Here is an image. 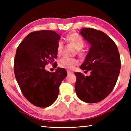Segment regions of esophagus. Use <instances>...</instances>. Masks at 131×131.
Listing matches in <instances>:
<instances>
[{
    "mask_svg": "<svg viewBox=\"0 0 131 131\" xmlns=\"http://www.w3.org/2000/svg\"><path fill=\"white\" fill-rule=\"evenodd\" d=\"M67 73H68V74H71V73H73V72H72V71H71L67 70Z\"/></svg>",
    "mask_w": 131,
    "mask_h": 131,
    "instance_id": "esophagus-1",
    "label": "esophagus"
}]
</instances>
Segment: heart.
<instances>
[{
  "label": "heart",
  "instance_id": "heart-1",
  "mask_svg": "<svg viewBox=\"0 0 131 131\" xmlns=\"http://www.w3.org/2000/svg\"><path fill=\"white\" fill-rule=\"evenodd\" d=\"M67 39L69 42L74 46V48L76 50H78V54L80 57L83 55V53L80 50L82 49L85 46V42L83 39L78 35V34L73 33L68 36ZM62 48H63V42L62 41H60L58 43L57 45V53L60 55L62 52ZM78 64V61L76 59L69 58L67 57H63L59 61L58 66L59 67L64 68V69L68 70H72L77 64Z\"/></svg>",
  "mask_w": 131,
  "mask_h": 131
}]
</instances>
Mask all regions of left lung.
Wrapping results in <instances>:
<instances>
[{
    "label": "left lung",
    "instance_id": "obj_1",
    "mask_svg": "<svg viewBox=\"0 0 131 131\" xmlns=\"http://www.w3.org/2000/svg\"><path fill=\"white\" fill-rule=\"evenodd\" d=\"M80 34L91 45L80 68L90 71L89 76L75 72V91L79 99L96 103L112 92L121 67L120 55L114 41L103 31L91 28H82Z\"/></svg>",
    "mask_w": 131,
    "mask_h": 131
}]
</instances>
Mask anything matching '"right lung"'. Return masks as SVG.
<instances>
[{
  "label": "right lung",
  "instance_id": "right-lung-1",
  "mask_svg": "<svg viewBox=\"0 0 131 131\" xmlns=\"http://www.w3.org/2000/svg\"><path fill=\"white\" fill-rule=\"evenodd\" d=\"M60 37L50 30L31 32L17 48L14 61L16 80L25 98L37 107H47L54 103L59 86L67 75L63 68H57L54 73L45 69L57 58Z\"/></svg>",
  "mask_w": 131,
  "mask_h": 131
}]
</instances>
